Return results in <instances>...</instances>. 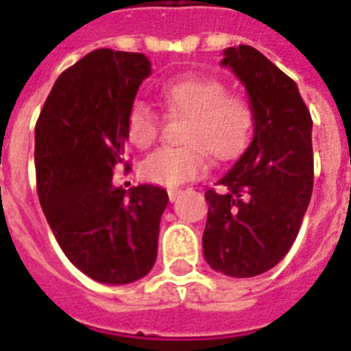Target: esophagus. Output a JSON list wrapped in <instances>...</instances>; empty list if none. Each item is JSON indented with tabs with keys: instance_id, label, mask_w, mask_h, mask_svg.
<instances>
[{
	"instance_id": "34e87169",
	"label": "esophagus",
	"mask_w": 351,
	"mask_h": 351,
	"mask_svg": "<svg viewBox=\"0 0 351 351\" xmlns=\"http://www.w3.org/2000/svg\"><path fill=\"white\" fill-rule=\"evenodd\" d=\"M178 195H180L178 190H171V192H169V201H171V203H175V201L178 199Z\"/></svg>"
}]
</instances>
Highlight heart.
I'll return each instance as SVG.
<instances>
[{"label": "heart", "mask_w": 351, "mask_h": 351, "mask_svg": "<svg viewBox=\"0 0 351 351\" xmlns=\"http://www.w3.org/2000/svg\"><path fill=\"white\" fill-rule=\"evenodd\" d=\"M158 97L169 117H186L180 148H161L142 163L144 180L163 188H178L207 173L209 156L226 163L249 146L254 131V110L226 83L209 73H190L161 83ZM161 116L136 100L125 116V133L136 148L146 150L158 141Z\"/></svg>", "instance_id": "heart-1"}]
</instances>
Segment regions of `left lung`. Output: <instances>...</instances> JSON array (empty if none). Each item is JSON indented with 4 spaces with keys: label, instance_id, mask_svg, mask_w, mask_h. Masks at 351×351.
I'll return each instance as SVG.
<instances>
[{
    "label": "left lung",
    "instance_id": "1",
    "mask_svg": "<svg viewBox=\"0 0 351 351\" xmlns=\"http://www.w3.org/2000/svg\"><path fill=\"white\" fill-rule=\"evenodd\" d=\"M222 66L241 80L254 110L249 148L207 190L203 256L230 278L274 268L295 243L313 190L312 116L296 83L249 45L228 47Z\"/></svg>",
    "mask_w": 351,
    "mask_h": 351
}]
</instances>
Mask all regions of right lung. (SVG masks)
Here are the masks:
<instances>
[{"label":"right lung","mask_w":351,"mask_h":351,"mask_svg":"<svg viewBox=\"0 0 351 351\" xmlns=\"http://www.w3.org/2000/svg\"><path fill=\"white\" fill-rule=\"evenodd\" d=\"M150 73L142 53L97 49L58 75L36 123L41 209L68 261L99 283H133L158 258L167 192L112 184L123 165L125 116Z\"/></svg>","instance_id":"1"}]
</instances>
